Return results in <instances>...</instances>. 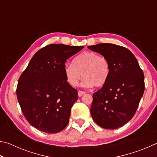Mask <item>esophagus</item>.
<instances>
[{"instance_id":"obj_1","label":"esophagus","mask_w":157,"mask_h":157,"mask_svg":"<svg viewBox=\"0 0 157 157\" xmlns=\"http://www.w3.org/2000/svg\"><path fill=\"white\" fill-rule=\"evenodd\" d=\"M85 94H86V92H85V91H79L78 94V96H79V97H81L82 95H83Z\"/></svg>"}]
</instances>
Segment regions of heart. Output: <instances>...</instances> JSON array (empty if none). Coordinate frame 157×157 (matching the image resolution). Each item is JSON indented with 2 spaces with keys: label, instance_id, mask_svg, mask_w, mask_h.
<instances>
[{
  "label": "heart",
  "instance_id": "1",
  "mask_svg": "<svg viewBox=\"0 0 157 157\" xmlns=\"http://www.w3.org/2000/svg\"><path fill=\"white\" fill-rule=\"evenodd\" d=\"M110 71L107 58L91 51L82 52L74 58L72 64L64 66L66 80L73 86H78L82 75L84 78L82 85L85 87L104 86L109 78Z\"/></svg>",
  "mask_w": 157,
  "mask_h": 157
}]
</instances>
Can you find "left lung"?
I'll list each match as a JSON object with an SVG mask.
<instances>
[{
    "label": "left lung",
    "mask_w": 157,
    "mask_h": 157,
    "mask_svg": "<svg viewBox=\"0 0 157 157\" xmlns=\"http://www.w3.org/2000/svg\"><path fill=\"white\" fill-rule=\"evenodd\" d=\"M88 48L107 58L111 71L104 86L93 95V120L105 129L125 124L134 116L144 93V74L132 52L112 44H99Z\"/></svg>",
    "instance_id": "left-lung-1"
}]
</instances>
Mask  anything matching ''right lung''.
<instances>
[{
	"label": "right lung",
	"instance_id": "1",
	"mask_svg": "<svg viewBox=\"0 0 157 157\" xmlns=\"http://www.w3.org/2000/svg\"><path fill=\"white\" fill-rule=\"evenodd\" d=\"M84 46L50 44L38 50L18 79L17 95L32 126L54 134L67 126L78 91L66 80L65 63Z\"/></svg>",
	"mask_w": 157,
	"mask_h": 157
}]
</instances>
